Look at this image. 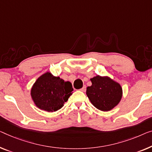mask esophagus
I'll use <instances>...</instances> for the list:
<instances>
[{
  "mask_svg": "<svg viewBox=\"0 0 152 152\" xmlns=\"http://www.w3.org/2000/svg\"><path fill=\"white\" fill-rule=\"evenodd\" d=\"M80 91H81L85 92V91H86V86H85H85H83V87L82 88V89H80Z\"/></svg>",
  "mask_w": 152,
  "mask_h": 152,
  "instance_id": "1",
  "label": "esophagus"
}]
</instances>
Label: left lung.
<instances>
[{
	"label": "left lung",
	"mask_w": 152,
	"mask_h": 152,
	"mask_svg": "<svg viewBox=\"0 0 152 152\" xmlns=\"http://www.w3.org/2000/svg\"><path fill=\"white\" fill-rule=\"evenodd\" d=\"M92 85L87 87L86 94L98 110L109 111L119 104L123 96L120 84L107 76L97 75L90 79Z\"/></svg>",
	"instance_id": "left-lung-1"
}]
</instances>
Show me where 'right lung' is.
Masks as SVG:
<instances>
[{"mask_svg": "<svg viewBox=\"0 0 152 152\" xmlns=\"http://www.w3.org/2000/svg\"><path fill=\"white\" fill-rule=\"evenodd\" d=\"M72 83L50 72L41 75L32 86L31 96L37 108L47 112H55L61 108L73 94Z\"/></svg>", "mask_w": 152, "mask_h": 152, "instance_id": "1", "label": "right lung"}]
</instances>
